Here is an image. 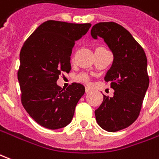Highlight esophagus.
Listing matches in <instances>:
<instances>
[{"label":"esophagus","mask_w":159,"mask_h":159,"mask_svg":"<svg viewBox=\"0 0 159 159\" xmlns=\"http://www.w3.org/2000/svg\"><path fill=\"white\" fill-rule=\"evenodd\" d=\"M91 91H92V89H91V88H89V87H86V89H85V92H86V93H89Z\"/></svg>","instance_id":"obj_1"}]
</instances>
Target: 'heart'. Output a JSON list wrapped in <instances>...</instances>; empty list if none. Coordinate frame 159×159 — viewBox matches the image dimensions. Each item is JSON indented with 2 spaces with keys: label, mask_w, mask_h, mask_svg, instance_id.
Returning a JSON list of instances; mask_svg holds the SVG:
<instances>
[{
  "label": "heart",
  "mask_w": 159,
  "mask_h": 159,
  "mask_svg": "<svg viewBox=\"0 0 159 159\" xmlns=\"http://www.w3.org/2000/svg\"><path fill=\"white\" fill-rule=\"evenodd\" d=\"M79 79L81 80V81H83V82H88V76H86V75H81V76H79Z\"/></svg>",
  "instance_id": "1"
}]
</instances>
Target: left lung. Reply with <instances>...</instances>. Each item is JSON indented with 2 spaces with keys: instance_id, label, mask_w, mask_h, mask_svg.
<instances>
[{
  "instance_id": "1",
  "label": "left lung",
  "mask_w": 159,
  "mask_h": 159,
  "mask_svg": "<svg viewBox=\"0 0 159 159\" xmlns=\"http://www.w3.org/2000/svg\"><path fill=\"white\" fill-rule=\"evenodd\" d=\"M90 34L93 39L101 37L113 54L104 79L111 83L114 94H103V102L94 114L103 129L116 132L131 125L140 114L149 86L147 56L132 35L117 23L96 24Z\"/></svg>"
}]
</instances>
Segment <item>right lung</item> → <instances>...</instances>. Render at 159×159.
Here are the masks:
<instances>
[{
  "label": "right lung",
  "instance_id": "1",
  "mask_svg": "<svg viewBox=\"0 0 159 159\" xmlns=\"http://www.w3.org/2000/svg\"><path fill=\"white\" fill-rule=\"evenodd\" d=\"M91 24L48 20L42 23L24 43L19 54L18 80L23 107L41 126L58 129L72 120L75 108L85 88L73 83L61 90L57 80L70 72L73 46Z\"/></svg>",
  "mask_w": 159,
  "mask_h": 159
}]
</instances>
